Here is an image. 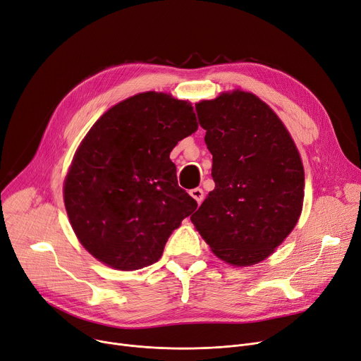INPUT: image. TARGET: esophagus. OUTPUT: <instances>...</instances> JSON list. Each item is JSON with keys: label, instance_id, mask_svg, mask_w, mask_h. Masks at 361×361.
<instances>
[{"label": "esophagus", "instance_id": "obj_1", "mask_svg": "<svg viewBox=\"0 0 361 361\" xmlns=\"http://www.w3.org/2000/svg\"><path fill=\"white\" fill-rule=\"evenodd\" d=\"M190 196L200 204L202 202H203V197H204V193H203V190L202 188H193V190H190Z\"/></svg>", "mask_w": 361, "mask_h": 361}]
</instances>
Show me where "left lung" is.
<instances>
[{
	"label": "left lung",
	"mask_w": 361,
	"mask_h": 361,
	"mask_svg": "<svg viewBox=\"0 0 361 361\" xmlns=\"http://www.w3.org/2000/svg\"><path fill=\"white\" fill-rule=\"evenodd\" d=\"M196 111L215 188L190 219L215 256L252 267L274 253L300 218V154L276 114L250 92H224Z\"/></svg>",
	"instance_id": "1"
}]
</instances>
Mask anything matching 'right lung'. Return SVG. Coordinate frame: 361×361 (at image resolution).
<instances>
[{"label":"right lung","mask_w":361,"mask_h":361,"mask_svg":"<svg viewBox=\"0 0 361 361\" xmlns=\"http://www.w3.org/2000/svg\"><path fill=\"white\" fill-rule=\"evenodd\" d=\"M197 130L190 102L145 92L109 108L75 150L64 204L83 247L118 271L155 263L197 202L177 183L171 150Z\"/></svg>","instance_id":"1"}]
</instances>
